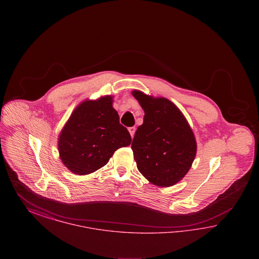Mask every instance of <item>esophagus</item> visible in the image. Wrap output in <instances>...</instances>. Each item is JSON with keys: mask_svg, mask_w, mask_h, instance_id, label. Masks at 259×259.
<instances>
[{"mask_svg": "<svg viewBox=\"0 0 259 259\" xmlns=\"http://www.w3.org/2000/svg\"><path fill=\"white\" fill-rule=\"evenodd\" d=\"M128 131H129V133H130L131 137L133 138V137H134V134H135V127H129V128H128Z\"/></svg>", "mask_w": 259, "mask_h": 259, "instance_id": "esophagus-1", "label": "esophagus"}]
</instances>
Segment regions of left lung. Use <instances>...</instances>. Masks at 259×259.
Listing matches in <instances>:
<instances>
[{
	"label": "left lung",
	"mask_w": 259,
	"mask_h": 259,
	"mask_svg": "<svg viewBox=\"0 0 259 259\" xmlns=\"http://www.w3.org/2000/svg\"><path fill=\"white\" fill-rule=\"evenodd\" d=\"M145 111L131 148L140 172L153 185L167 187L180 182L196 155V141L184 114L165 98L132 92Z\"/></svg>",
	"instance_id": "8db88e82"
}]
</instances>
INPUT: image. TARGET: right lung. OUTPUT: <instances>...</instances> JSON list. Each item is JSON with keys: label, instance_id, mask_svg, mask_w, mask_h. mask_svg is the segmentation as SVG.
Instances as JSON below:
<instances>
[{"label": "right lung", "instance_id": "right-lung-1", "mask_svg": "<svg viewBox=\"0 0 259 259\" xmlns=\"http://www.w3.org/2000/svg\"><path fill=\"white\" fill-rule=\"evenodd\" d=\"M119 122L111 96L81 103L62 129L58 141L64 165L76 175H88L105 166L118 148L131 144Z\"/></svg>", "mask_w": 259, "mask_h": 259}]
</instances>
